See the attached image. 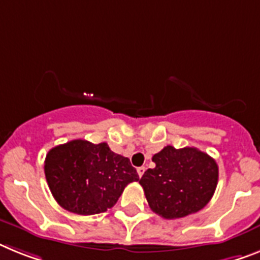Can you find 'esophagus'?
<instances>
[{
	"instance_id": "esophagus-1",
	"label": "esophagus",
	"mask_w": 260,
	"mask_h": 260,
	"mask_svg": "<svg viewBox=\"0 0 260 260\" xmlns=\"http://www.w3.org/2000/svg\"><path fill=\"white\" fill-rule=\"evenodd\" d=\"M144 173H145V167L137 168V174H139V177H143Z\"/></svg>"
}]
</instances>
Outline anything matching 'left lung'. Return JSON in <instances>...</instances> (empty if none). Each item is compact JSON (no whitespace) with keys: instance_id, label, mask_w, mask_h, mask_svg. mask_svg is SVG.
I'll use <instances>...</instances> for the list:
<instances>
[{"instance_id":"8db88e82","label":"left lung","mask_w":260,"mask_h":260,"mask_svg":"<svg viewBox=\"0 0 260 260\" xmlns=\"http://www.w3.org/2000/svg\"><path fill=\"white\" fill-rule=\"evenodd\" d=\"M156 164L139 181L149 208L165 219L186 217L204 209L218 184L214 158L197 148H164L152 157Z\"/></svg>"}]
</instances>
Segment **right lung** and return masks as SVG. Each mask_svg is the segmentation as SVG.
<instances>
[{
  "label": "right lung",
  "mask_w": 260,
  "mask_h": 260,
  "mask_svg": "<svg viewBox=\"0 0 260 260\" xmlns=\"http://www.w3.org/2000/svg\"><path fill=\"white\" fill-rule=\"evenodd\" d=\"M45 176L56 202L80 215L104 213L116 204L126 185L139 181L129 158L112 152L107 143L82 139L50 149Z\"/></svg>",
  "instance_id": "obj_1"
}]
</instances>
